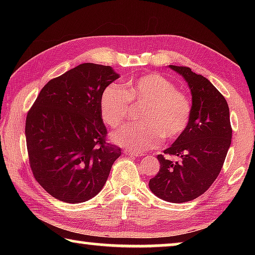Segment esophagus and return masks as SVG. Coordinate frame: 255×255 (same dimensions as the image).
Returning <instances> with one entry per match:
<instances>
[{"instance_id": "1", "label": "esophagus", "mask_w": 255, "mask_h": 255, "mask_svg": "<svg viewBox=\"0 0 255 255\" xmlns=\"http://www.w3.org/2000/svg\"><path fill=\"white\" fill-rule=\"evenodd\" d=\"M126 153L127 155H129V156H132V157H141V156H144V154L143 153H137V152H129V150H126Z\"/></svg>"}]
</instances>
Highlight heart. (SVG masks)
<instances>
[{"label": "heart", "instance_id": "1", "mask_svg": "<svg viewBox=\"0 0 255 255\" xmlns=\"http://www.w3.org/2000/svg\"><path fill=\"white\" fill-rule=\"evenodd\" d=\"M131 106L143 105L138 111L140 123L124 125L111 133V140L132 152L157 147L164 137H180L188 128L192 107L189 98L179 92L165 77L149 74L129 80L124 90L109 85L100 97V114L107 125L117 127L127 119Z\"/></svg>", "mask_w": 255, "mask_h": 255}]
</instances>
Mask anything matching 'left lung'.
<instances>
[{"label":"left lung","mask_w":255,"mask_h":255,"mask_svg":"<svg viewBox=\"0 0 255 255\" xmlns=\"http://www.w3.org/2000/svg\"><path fill=\"white\" fill-rule=\"evenodd\" d=\"M187 82L192 97V114L185 131L165 155H157L161 167L149 180V189L159 199L181 204L201 196L221 172L231 146L230 109L222 93L202 75L189 67L169 65Z\"/></svg>","instance_id":"1"}]
</instances>
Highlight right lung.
I'll list each match as a JSON object with an SVG mask.
<instances>
[{"label": "right lung", "mask_w": 255, "mask_h": 255, "mask_svg": "<svg viewBox=\"0 0 255 255\" xmlns=\"http://www.w3.org/2000/svg\"><path fill=\"white\" fill-rule=\"evenodd\" d=\"M110 66L84 63L50 80L25 120V139L34 179L67 204L96 197L120 155L106 143L100 97L119 79Z\"/></svg>", "instance_id": "right-lung-1"}]
</instances>
